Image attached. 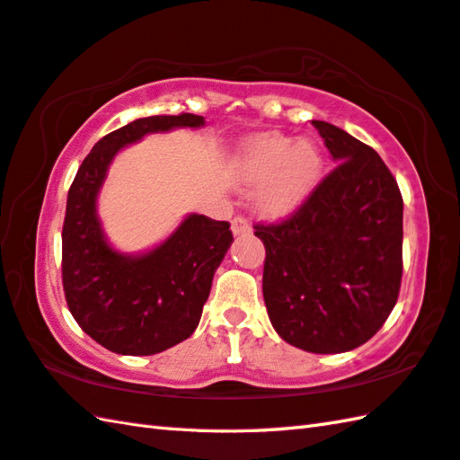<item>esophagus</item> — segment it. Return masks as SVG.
Here are the masks:
<instances>
[{"instance_id":"1","label":"esophagus","mask_w":460,"mask_h":460,"mask_svg":"<svg viewBox=\"0 0 460 460\" xmlns=\"http://www.w3.org/2000/svg\"><path fill=\"white\" fill-rule=\"evenodd\" d=\"M250 232H252L250 224L243 217H236L232 220V234H234V236H248Z\"/></svg>"}]
</instances>
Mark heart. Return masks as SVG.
Here are the masks:
<instances>
[{
	"mask_svg": "<svg viewBox=\"0 0 460 460\" xmlns=\"http://www.w3.org/2000/svg\"><path fill=\"white\" fill-rule=\"evenodd\" d=\"M232 174L240 189H256L260 212L284 217L304 204L320 184L323 153L309 138L261 133L242 145Z\"/></svg>",
	"mask_w": 460,
	"mask_h": 460,
	"instance_id": "b5f03b06",
	"label": "heart"
}]
</instances>
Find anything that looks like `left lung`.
I'll list each match as a JSON object with an SVG mask.
<instances>
[{
	"mask_svg": "<svg viewBox=\"0 0 460 460\" xmlns=\"http://www.w3.org/2000/svg\"><path fill=\"white\" fill-rule=\"evenodd\" d=\"M337 164L292 217L256 224L261 292L278 335L309 353H343L381 330L402 276V199L371 146L312 120Z\"/></svg>",
	"mask_w": 460,
	"mask_h": 460,
	"instance_id": "1",
	"label": "left lung"
}]
</instances>
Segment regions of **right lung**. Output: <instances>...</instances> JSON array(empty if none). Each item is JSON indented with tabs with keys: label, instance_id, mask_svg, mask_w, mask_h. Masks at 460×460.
I'll return each mask as SVG.
<instances>
[{
	"label": "right lung",
	"instance_id": "right-lung-1",
	"mask_svg": "<svg viewBox=\"0 0 460 460\" xmlns=\"http://www.w3.org/2000/svg\"><path fill=\"white\" fill-rule=\"evenodd\" d=\"M200 128L204 117L156 115L112 130L93 146L69 189L63 222V289L81 330L120 355H155L190 337L208 299L214 271L232 243L228 222L189 214L145 254L109 243L97 196L112 158L145 135Z\"/></svg>",
	"mask_w": 460,
	"mask_h": 460
}]
</instances>
